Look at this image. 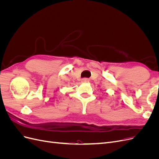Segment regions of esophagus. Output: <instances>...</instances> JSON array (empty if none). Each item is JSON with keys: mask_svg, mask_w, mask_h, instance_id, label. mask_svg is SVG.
Here are the masks:
<instances>
[{"mask_svg": "<svg viewBox=\"0 0 159 159\" xmlns=\"http://www.w3.org/2000/svg\"><path fill=\"white\" fill-rule=\"evenodd\" d=\"M89 79H88V78H83L82 80H81V81H82L83 83H88V82H89Z\"/></svg>", "mask_w": 159, "mask_h": 159, "instance_id": "34e87169", "label": "esophagus"}]
</instances>
